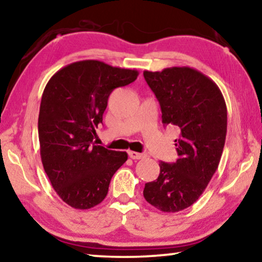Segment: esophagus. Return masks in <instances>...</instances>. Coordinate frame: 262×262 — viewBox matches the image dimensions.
Wrapping results in <instances>:
<instances>
[{
    "instance_id": "esophagus-1",
    "label": "esophagus",
    "mask_w": 262,
    "mask_h": 262,
    "mask_svg": "<svg viewBox=\"0 0 262 262\" xmlns=\"http://www.w3.org/2000/svg\"><path fill=\"white\" fill-rule=\"evenodd\" d=\"M128 156H130V158H131V159H134V160L143 159L144 157H145V155H143V154H138V152H136V151H128Z\"/></svg>"
}]
</instances>
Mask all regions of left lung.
<instances>
[{
  "mask_svg": "<svg viewBox=\"0 0 262 262\" xmlns=\"http://www.w3.org/2000/svg\"><path fill=\"white\" fill-rule=\"evenodd\" d=\"M162 108L164 125H174L179 158L160 162L158 179L145 184L144 198L159 211L174 213L194 204L214 174L227 132V108L218 85L190 67L144 71Z\"/></svg>",
  "mask_w": 262,
  "mask_h": 262,
  "instance_id": "8db88e82",
  "label": "left lung"
}]
</instances>
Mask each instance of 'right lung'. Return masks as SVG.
Wrapping results in <instances>:
<instances>
[{"label":"right lung","mask_w":262,"mask_h":262,"mask_svg":"<svg viewBox=\"0 0 262 262\" xmlns=\"http://www.w3.org/2000/svg\"><path fill=\"white\" fill-rule=\"evenodd\" d=\"M138 71L86 59L62 68L43 91L38 115L42 164L56 193L77 210H89L107 194L126 152L96 145L108 96L135 82Z\"/></svg>","instance_id":"1"}]
</instances>
